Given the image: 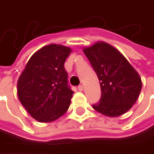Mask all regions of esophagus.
Wrapping results in <instances>:
<instances>
[{
  "label": "esophagus",
  "mask_w": 154,
  "mask_h": 154,
  "mask_svg": "<svg viewBox=\"0 0 154 154\" xmlns=\"http://www.w3.org/2000/svg\"><path fill=\"white\" fill-rule=\"evenodd\" d=\"M77 88H78V90H79V91H83V90H84V86H83V85H79Z\"/></svg>",
  "instance_id": "1"
}]
</instances>
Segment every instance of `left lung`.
<instances>
[{
  "label": "left lung",
  "instance_id": "1",
  "mask_svg": "<svg viewBox=\"0 0 154 154\" xmlns=\"http://www.w3.org/2000/svg\"><path fill=\"white\" fill-rule=\"evenodd\" d=\"M100 81L102 95L93 108L98 112L118 117L137 102L142 89L138 73L114 47L99 42L83 50Z\"/></svg>",
  "mask_w": 154,
  "mask_h": 154
}]
</instances>
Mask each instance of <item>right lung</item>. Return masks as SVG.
Segmentation results:
<instances>
[{
	"instance_id": "add662e5",
	"label": "right lung",
	"mask_w": 154,
	"mask_h": 154,
	"mask_svg": "<svg viewBox=\"0 0 154 154\" xmlns=\"http://www.w3.org/2000/svg\"><path fill=\"white\" fill-rule=\"evenodd\" d=\"M71 49L49 45L35 52L17 81V96L39 122H51L69 107L74 92L68 85L64 63Z\"/></svg>"
}]
</instances>
